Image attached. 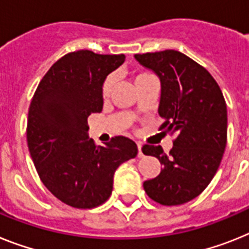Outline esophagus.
I'll return each instance as SVG.
<instances>
[{
    "mask_svg": "<svg viewBox=\"0 0 249 249\" xmlns=\"http://www.w3.org/2000/svg\"><path fill=\"white\" fill-rule=\"evenodd\" d=\"M138 145V157H143V152H142V143H137Z\"/></svg>",
    "mask_w": 249,
    "mask_h": 249,
    "instance_id": "34e87169",
    "label": "esophagus"
}]
</instances>
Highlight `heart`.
<instances>
[{
    "label": "heart",
    "mask_w": 249,
    "mask_h": 249,
    "mask_svg": "<svg viewBox=\"0 0 249 249\" xmlns=\"http://www.w3.org/2000/svg\"><path fill=\"white\" fill-rule=\"evenodd\" d=\"M150 77H153V76L148 72H138L137 74H135V78H134L135 85H139V83H142L143 81H145V79L150 78ZM114 85H115L114 76H108L107 78L104 81V83H102V89H101V95L104 99H107L108 96H110L112 89H114Z\"/></svg>",
    "instance_id": "heart-1"
}]
</instances>
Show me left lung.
Returning a JSON list of instances; mask_svg holds the SVG:
<instances>
[{"label": "left lung", "instance_id": "8db88e82", "mask_svg": "<svg viewBox=\"0 0 249 249\" xmlns=\"http://www.w3.org/2000/svg\"><path fill=\"white\" fill-rule=\"evenodd\" d=\"M135 59L160 79V130L175 137L170 153L160 145L144 144L147 156L158 158L162 170L144 181L153 201L181 205L199 196L220 166L227 145V104L214 77L177 50L135 54Z\"/></svg>", "mask_w": 249, "mask_h": 249}]
</instances>
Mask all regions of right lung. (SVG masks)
<instances>
[{"label":"right lung","instance_id":"add662e5","mask_svg":"<svg viewBox=\"0 0 249 249\" xmlns=\"http://www.w3.org/2000/svg\"><path fill=\"white\" fill-rule=\"evenodd\" d=\"M124 54L78 50L58 59L40 81L28 115L30 156L44 186L77 209L101 205L114 173L138 154L134 142L114 137L104 147L89 139L87 119L102 110V83L124 63Z\"/></svg>","mask_w":249,"mask_h":249}]
</instances>
